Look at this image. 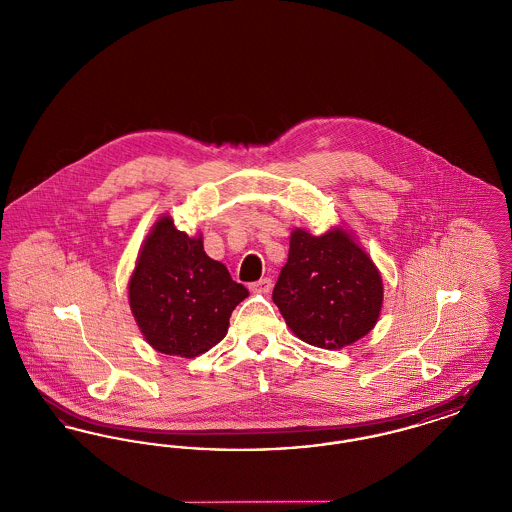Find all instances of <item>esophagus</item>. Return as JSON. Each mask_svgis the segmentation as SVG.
<instances>
[{
	"label": "esophagus",
	"instance_id": "34e87169",
	"mask_svg": "<svg viewBox=\"0 0 512 512\" xmlns=\"http://www.w3.org/2000/svg\"><path fill=\"white\" fill-rule=\"evenodd\" d=\"M270 288H272V280L270 278H261V280H257V282H253L249 286V290L255 293H268Z\"/></svg>",
	"mask_w": 512,
	"mask_h": 512
}]
</instances>
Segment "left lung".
Listing matches in <instances>:
<instances>
[{
	"mask_svg": "<svg viewBox=\"0 0 512 512\" xmlns=\"http://www.w3.org/2000/svg\"><path fill=\"white\" fill-rule=\"evenodd\" d=\"M288 328L309 345L343 349L366 336L384 303L382 274L353 232L293 228L288 263L272 292Z\"/></svg>",
	"mask_w": 512,
	"mask_h": 512,
	"instance_id": "1",
	"label": "left lung"
}]
</instances>
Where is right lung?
Masks as SVG:
<instances>
[{"instance_id": "right-lung-1", "label": "right lung", "mask_w": 512, "mask_h": 512, "mask_svg": "<svg viewBox=\"0 0 512 512\" xmlns=\"http://www.w3.org/2000/svg\"><path fill=\"white\" fill-rule=\"evenodd\" d=\"M249 295L228 268L169 215L151 226L128 282V303L144 340L159 353L194 359L228 332L230 315Z\"/></svg>"}]
</instances>
